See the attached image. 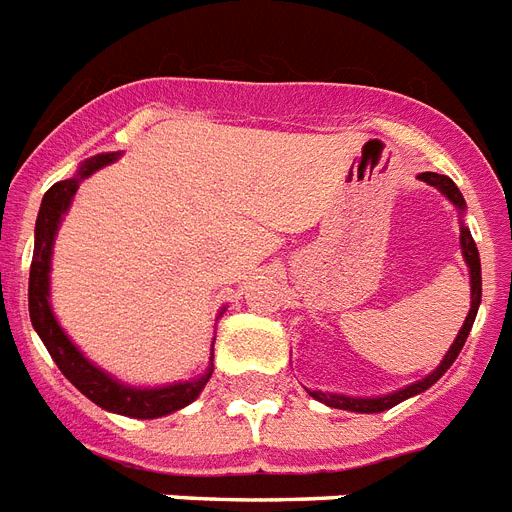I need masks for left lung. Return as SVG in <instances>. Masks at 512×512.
<instances>
[{
	"label": "left lung",
	"instance_id": "1",
	"mask_svg": "<svg viewBox=\"0 0 512 512\" xmlns=\"http://www.w3.org/2000/svg\"><path fill=\"white\" fill-rule=\"evenodd\" d=\"M421 181H426V184L436 186V189L442 191V194H447V197L452 199V205H458L460 210H465V199L463 194H460V189L455 186V181L447 176H439V173H421ZM460 244H463V255H465V263H468V268H471V310H468V318H465L463 328H460L458 339H455V344L450 347V352L444 355V360L439 363V368H436L431 376H426L423 381H415V384L405 386V389H400V392L394 394H386V397H373V400H360V397H344V394H326V392H310L318 402H326L328 407H339V410H352V413H381V410H389V407L400 405L402 400H407V397H413V394H421L423 389H429L431 384H436L439 378H442V373L450 368L452 363H455V357L460 355V350H463L465 339H468V334H471V326L473 321H476V313H479V302H481V263H479V249H476V242H473L471 231L463 226V231H460Z\"/></svg>",
	"mask_w": 512,
	"mask_h": 512
}]
</instances>
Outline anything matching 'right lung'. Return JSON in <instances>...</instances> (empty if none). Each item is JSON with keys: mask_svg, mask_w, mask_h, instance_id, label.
<instances>
[{"mask_svg": "<svg viewBox=\"0 0 512 512\" xmlns=\"http://www.w3.org/2000/svg\"><path fill=\"white\" fill-rule=\"evenodd\" d=\"M115 157L118 155L91 157V160L83 162L76 178L57 181L41 199L39 218H36L31 278H28V313H31L33 328L39 331L41 342L49 350L57 368L91 402H97L99 407L112 410V413L131 415V418H160V415L181 410V407L197 400L199 392L205 389V384L213 376V368L205 376H199L197 381H186V384L162 386V389H131V386L118 384L115 378L99 371L97 365H91L73 347L68 336L62 334V328L54 321L52 307H49V257H52V242L54 234H57V226H60L62 213L68 210L70 199L76 194L81 178L91 176L94 170L105 168L107 162H112Z\"/></svg>", "mask_w": 512, "mask_h": 512, "instance_id": "1", "label": "right lung"}]
</instances>
